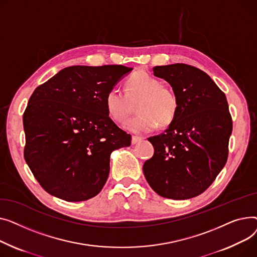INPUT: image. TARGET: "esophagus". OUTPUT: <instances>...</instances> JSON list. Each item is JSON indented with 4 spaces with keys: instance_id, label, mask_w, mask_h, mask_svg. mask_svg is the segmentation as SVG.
<instances>
[{
    "instance_id": "esophagus-1",
    "label": "esophagus",
    "mask_w": 257,
    "mask_h": 257,
    "mask_svg": "<svg viewBox=\"0 0 257 257\" xmlns=\"http://www.w3.org/2000/svg\"><path fill=\"white\" fill-rule=\"evenodd\" d=\"M141 140H142L141 137H138V136H133V137H132V144L139 143Z\"/></svg>"
}]
</instances>
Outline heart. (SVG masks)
I'll list each match as a JSON object with an SVG mask.
<instances>
[{"instance_id":"1","label":"heart","mask_w":257,"mask_h":257,"mask_svg":"<svg viewBox=\"0 0 257 257\" xmlns=\"http://www.w3.org/2000/svg\"><path fill=\"white\" fill-rule=\"evenodd\" d=\"M125 88V93L113 88L105 95V108L115 121H124L137 103L139 114L124 123L127 131L149 133L157 124L164 127L172 123L179 109V99L171 87L140 70L127 79Z\"/></svg>"}]
</instances>
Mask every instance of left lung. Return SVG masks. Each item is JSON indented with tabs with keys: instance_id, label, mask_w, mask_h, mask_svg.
<instances>
[{
	"instance_id": "1",
	"label": "left lung",
	"mask_w": 257,
	"mask_h": 257,
	"mask_svg": "<svg viewBox=\"0 0 257 257\" xmlns=\"http://www.w3.org/2000/svg\"><path fill=\"white\" fill-rule=\"evenodd\" d=\"M179 99L168 128L148 138L155 154L143 165L144 176L162 197H196L213 184L228 158L232 119L222 90L201 69L184 63L153 68Z\"/></svg>"
}]
</instances>
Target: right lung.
Segmentation results:
<instances>
[{
  "mask_svg": "<svg viewBox=\"0 0 257 257\" xmlns=\"http://www.w3.org/2000/svg\"><path fill=\"white\" fill-rule=\"evenodd\" d=\"M132 69L70 66L34 90L23 116L24 157L49 194L78 202L101 191L112 152L132 141L109 117L105 95Z\"/></svg>",
  "mask_w": 257,
  "mask_h": 257,
  "instance_id": "add662e5",
  "label": "right lung"
}]
</instances>
